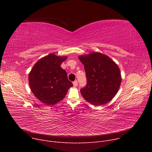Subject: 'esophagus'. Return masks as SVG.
I'll use <instances>...</instances> for the list:
<instances>
[{"mask_svg":"<svg viewBox=\"0 0 152 152\" xmlns=\"http://www.w3.org/2000/svg\"><path fill=\"white\" fill-rule=\"evenodd\" d=\"M73 86H77V85H78L77 81V80H75V81L73 82Z\"/></svg>","mask_w":152,"mask_h":152,"instance_id":"esophagus-1","label":"esophagus"}]
</instances>
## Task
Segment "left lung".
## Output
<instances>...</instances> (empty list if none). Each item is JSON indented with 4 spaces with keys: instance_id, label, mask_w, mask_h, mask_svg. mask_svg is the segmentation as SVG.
I'll list each match as a JSON object with an SVG mask.
<instances>
[{
    "instance_id": "8db88e82",
    "label": "left lung",
    "mask_w": 152,
    "mask_h": 152,
    "mask_svg": "<svg viewBox=\"0 0 152 152\" xmlns=\"http://www.w3.org/2000/svg\"><path fill=\"white\" fill-rule=\"evenodd\" d=\"M83 64L86 85L80 89L84 99L94 105H103L117 93L121 81L117 65L107 56L93 52L79 57Z\"/></svg>"
}]
</instances>
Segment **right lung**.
<instances>
[{
    "label": "right lung",
    "mask_w": 152,
    "mask_h": 152,
    "mask_svg": "<svg viewBox=\"0 0 152 152\" xmlns=\"http://www.w3.org/2000/svg\"><path fill=\"white\" fill-rule=\"evenodd\" d=\"M67 58L53 53L39 59L29 75V83L34 96L46 105L62 100L73 83L60 65Z\"/></svg>",
    "instance_id": "obj_1"
}]
</instances>
